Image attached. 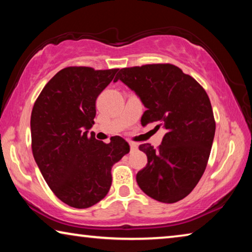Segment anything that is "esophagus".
Here are the masks:
<instances>
[{
  "label": "esophagus",
  "mask_w": 252,
  "mask_h": 252,
  "mask_svg": "<svg viewBox=\"0 0 252 252\" xmlns=\"http://www.w3.org/2000/svg\"><path fill=\"white\" fill-rule=\"evenodd\" d=\"M130 148H131V150H135L138 148V143L130 142Z\"/></svg>",
  "instance_id": "obj_1"
}]
</instances>
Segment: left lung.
I'll return each instance as SVG.
<instances>
[{
  "mask_svg": "<svg viewBox=\"0 0 252 252\" xmlns=\"http://www.w3.org/2000/svg\"><path fill=\"white\" fill-rule=\"evenodd\" d=\"M139 95L147 110L142 126L156 122L166 134L161 145L139 149L147 155L137 183L148 196L162 203L186 197L204 174L212 148L215 120L201 84L171 63L121 68L115 77Z\"/></svg>",
  "mask_w": 252,
  "mask_h": 252,
  "instance_id": "1",
  "label": "left lung"
}]
</instances>
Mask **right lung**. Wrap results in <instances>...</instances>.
<instances>
[{
    "label": "right lung",
    "mask_w": 252,
    "mask_h": 252,
    "mask_svg": "<svg viewBox=\"0 0 252 252\" xmlns=\"http://www.w3.org/2000/svg\"><path fill=\"white\" fill-rule=\"evenodd\" d=\"M118 70L66 67L46 84L31 113L34 160L53 193L76 209H87L106 196L112 166L130 151L119 135L105 143L89 133L96 98Z\"/></svg>",
    "instance_id": "1"
}]
</instances>
